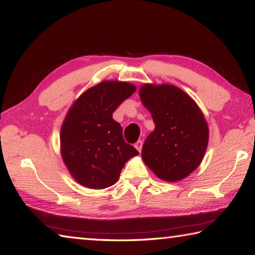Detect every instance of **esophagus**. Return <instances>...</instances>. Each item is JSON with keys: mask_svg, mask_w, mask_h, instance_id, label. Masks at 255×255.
<instances>
[{"mask_svg": "<svg viewBox=\"0 0 255 255\" xmlns=\"http://www.w3.org/2000/svg\"><path fill=\"white\" fill-rule=\"evenodd\" d=\"M135 147H136V149L138 150V152H140V150H141V147H143V141H141V140H138V141H136Z\"/></svg>", "mask_w": 255, "mask_h": 255, "instance_id": "1", "label": "esophagus"}]
</instances>
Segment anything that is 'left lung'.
<instances>
[{"instance_id": "left-lung-1", "label": "left lung", "mask_w": 255, "mask_h": 255, "mask_svg": "<svg viewBox=\"0 0 255 255\" xmlns=\"http://www.w3.org/2000/svg\"><path fill=\"white\" fill-rule=\"evenodd\" d=\"M139 97L155 124L141 149L144 163L163 181L187 178L200 165L208 145L204 114L191 97L172 84H144Z\"/></svg>"}]
</instances>
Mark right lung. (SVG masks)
Listing matches in <instances>:
<instances>
[{"mask_svg": "<svg viewBox=\"0 0 255 255\" xmlns=\"http://www.w3.org/2000/svg\"><path fill=\"white\" fill-rule=\"evenodd\" d=\"M135 91L128 82L102 81L82 93L67 111L60 128V154L73 179L83 187H111L128 159L138 155L112 119L120 103Z\"/></svg>", "mask_w": 255, "mask_h": 255, "instance_id": "obj_1", "label": "right lung"}]
</instances>
